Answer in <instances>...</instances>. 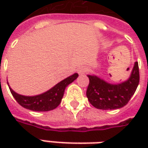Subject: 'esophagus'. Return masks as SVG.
<instances>
[{"mask_svg":"<svg viewBox=\"0 0 148 148\" xmlns=\"http://www.w3.org/2000/svg\"><path fill=\"white\" fill-rule=\"evenodd\" d=\"M86 72V67H84V66H81L78 70H77V73L79 74H85Z\"/></svg>","mask_w":148,"mask_h":148,"instance_id":"34e87169","label":"esophagus"}]
</instances>
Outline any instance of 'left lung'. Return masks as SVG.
<instances>
[{"label":"left lung","instance_id":"1","mask_svg":"<svg viewBox=\"0 0 148 148\" xmlns=\"http://www.w3.org/2000/svg\"><path fill=\"white\" fill-rule=\"evenodd\" d=\"M90 83L86 96L90 104L103 110L121 109L133 96L140 82L138 62H136L129 78L120 84L108 83L95 75H87Z\"/></svg>","mask_w":148,"mask_h":148}]
</instances>
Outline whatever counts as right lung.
Wrapping results in <instances>:
<instances>
[{
    "label": "right lung",
    "mask_w": 148,
    "mask_h": 148,
    "mask_svg": "<svg viewBox=\"0 0 148 148\" xmlns=\"http://www.w3.org/2000/svg\"><path fill=\"white\" fill-rule=\"evenodd\" d=\"M77 77L78 74L75 73L58 82L48 91L36 96H23L14 92L10 87L9 90L16 101L25 109L37 112L51 111L59 106L64 94L65 89Z\"/></svg>",
    "instance_id": "1"
}]
</instances>
